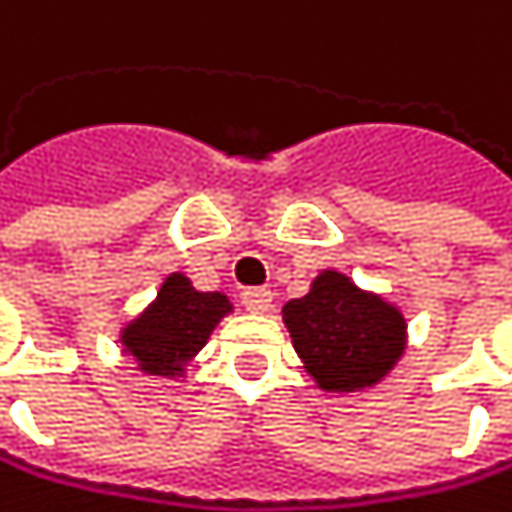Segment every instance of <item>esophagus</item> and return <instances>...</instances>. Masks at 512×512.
Here are the masks:
<instances>
[{
  "label": "esophagus",
  "mask_w": 512,
  "mask_h": 512,
  "mask_svg": "<svg viewBox=\"0 0 512 512\" xmlns=\"http://www.w3.org/2000/svg\"><path fill=\"white\" fill-rule=\"evenodd\" d=\"M270 304H273L270 288H245V291H242V307H245L248 313H267Z\"/></svg>",
  "instance_id": "obj_1"
}]
</instances>
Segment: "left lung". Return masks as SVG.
Returning <instances> with one entry per match:
<instances>
[{
    "mask_svg": "<svg viewBox=\"0 0 512 512\" xmlns=\"http://www.w3.org/2000/svg\"><path fill=\"white\" fill-rule=\"evenodd\" d=\"M294 350L322 390L353 393L378 384L405 347V319L344 273L325 270L310 294L282 310Z\"/></svg>",
    "mask_w": 512,
    "mask_h": 512,
    "instance_id": "left-lung-1",
    "label": "left lung"
}]
</instances>
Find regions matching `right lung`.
I'll return each instance as SVG.
<instances>
[{
  "label": "right lung",
  "instance_id": "1",
  "mask_svg": "<svg viewBox=\"0 0 512 512\" xmlns=\"http://www.w3.org/2000/svg\"><path fill=\"white\" fill-rule=\"evenodd\" d=\"M224 313H230L224 294L196 291L187 276L171 273L156 304L122 331V344L150 375H178Z\"/></svg>",
  "mask_w": 512,
  "mask_h": 512
}]
</instances>
